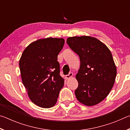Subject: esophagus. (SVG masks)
<instances>
[{
  "mask_svg": "<svg viewBox=\"0 0 130 130\" xmlns=\"http://www.w3.org/2000/svg\"><path fill=\"white\" fill-rule=\"evenodd\" d=\"M73 73H72V72H70V73H69V74L65 76V78H67V79L70 78V77H72L73 76Z\"/></svg>",
  "mask_w": 130,
  "mask_h": 130,
  "instance_id": "esophagus-1",
  "label": "esophagus"
}]
</instances>
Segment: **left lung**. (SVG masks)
Returning <instances> with one entry per match:
<instances>
[{"label": "left lung", "instance_id": "obj_1", "mask_svg": "<svg viewBox=\"0 0 130 130\" xmlns=\"http://www.w3.org/2000/svg\"><path fill=\"white\" fill-rule=\"evenodd\" d=\"M67 42L80 60L76 76L78 83L74 91L77 99L87 106L98 104L108 96L115 81L116 68L111 53L93 37H69Z\"/></svg>", "mask_w": 130, "mask_h": 130}]
</instances>
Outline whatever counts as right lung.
<instances>
[{
  "mask_svg": "<svg viewBox=\"0 0 130 130\" xmlns=\"http://www.w3.org/2000/svg\"><path fill=\"white\" fill-rule=\"evenodd\" d=\"M63 38H47L30 43L19 60L22 80L30 100L42 108L53 107L64 85L57 56Z\"/></svg>",
  "mask_w": 130,
  "mask_h": 130,
  "instance_id": "add662e5",
  "label": "right lung"
}]
</instances>
